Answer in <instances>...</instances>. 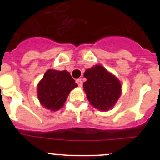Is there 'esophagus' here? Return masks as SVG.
<instances>
[{
	"label": "esophagus",
	"instance_id": "1",
	"mask_svg": "<svg viewBox=\"0 0 160 160\" xmlns=\"http://www.w3.org/2000/svg\"><path fill=\"white\" fill-rule=\"evenodd\" d=\"M76 83H77L78 85V87H82V79L78 78L76 80Z\"/></svg>",
	"mask_w": 160,
	"mask_h": 160
}]
</instances>
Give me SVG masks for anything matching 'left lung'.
<instances>
[{
  "label": "left lung",
  "mask_w": 160,
  "mask_h": 160,
  "mask_svg": "<svg viewBox=\"0 0 160 160\" xmlns=\"http://www.w3.org/2000/svg\"><path fill=\"white\" fill-rule=\"evenodd\" d=\"M84 77L83 87L90 104L101 111L111 108L121 94L118 79L100 65L86 70Z\"/></svg>",
  "instance_id": "1"
}]
</instances>
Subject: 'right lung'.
Here are the masks:
<instances>
[{
	"label": "right lung",
	"mask_w": 160,
	"mask_h": 160,
	"mask_svg": "<svg viewBox=\"0 0 160 160\" xmlns=\"http://www.w3.org/2000/svg\"><path fill=\"white\" fill-rule=\"evenodd\" d=\"M77 86L69 72L49 70L38 86V99L46 108L57 111L63 107L70 90Z\"/></svg>",
	"instance_id": "obj_1"
}]
</instances>
